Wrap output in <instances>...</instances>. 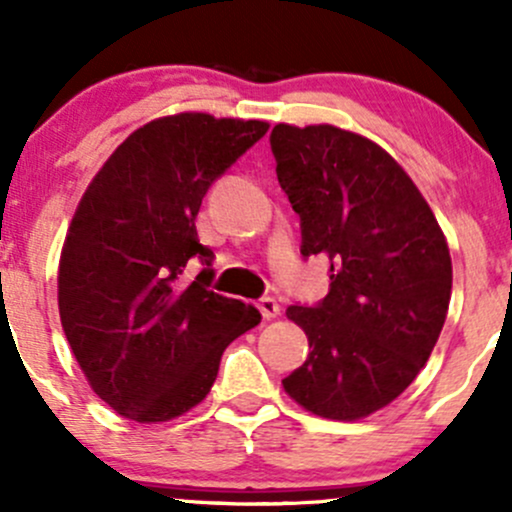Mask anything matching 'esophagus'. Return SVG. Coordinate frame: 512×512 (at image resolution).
Masks as SVG:
<instances>
[{
	"label": "esophagus",
	"mask_w": 512,
	"mask_h": 512,
	"mask_svg": "<svg viewBox=\"0 0 512 512\" xmlns=\"http://www.w3.org/2000/svg\"><path fill=\"white\" fill-rule=\"evenodd\" d=\"M256 307L261 310V315L266 317V320H273V317L280 315V305L273 298H261L256 302Z\"/></svg>",
	"instance_id": "obj_1"
}]
</instances>
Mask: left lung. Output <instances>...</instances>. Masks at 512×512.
<instances>
[{"label":"left lung","instance_id":"obj_1","mask_svg":"<svg viewBox=\"0 0 512 512\" xmlns=\"http://www.w3.org/2000/svg\"><path fill=\"white\" fill-rule=\"evenodd\" d=\"M271 151L300 217V254L329 261L327 298L285 312L310 354L283 388L327 420H361L430 359L452 298L447 239L410 175L364 136L276 124Z\"/></svg>","mask_w":512,"mask_h":512}]
</instances>
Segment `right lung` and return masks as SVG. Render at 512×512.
I'll list each match as a JSON object with an SVG mask.
<instances>
[{"label": "right lung", "instance_id": "obj_1", "mask_svg": "<svg viewBox=\"0 0 512 512\" xmlns=\"http://www.w3.org/2000/svg\"><path fill=\"white\" fill-rule=\"evenodd\" d=\"M268 131L258 119L183 112L124 141L82 195L58 268V310L92 390L119 415L166 422L207 398L254 305L210 290L195 217L219 175ZM192 257L206 266L192 284Z\"/></svg>", "mask_w": 512, "mask_h": 512}]
</instances>
